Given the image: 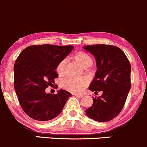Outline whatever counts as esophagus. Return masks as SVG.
<instances>
[{
  "mask_svg": "<svg viewBox=\"0 0 147 147\" xmlns=\"http://www.w3.org/2000/svg\"><path fill=\"white\" fill-rule=\"evenodd\" d=\"M75 96H76L78 98H81V97H83V94H76Z\"/></svg>",
  "mask_w": 147,
  "mask_h": 147,
  "instance_id": "esophagus-1",
  "label": "esophagus"
}]
</instances>
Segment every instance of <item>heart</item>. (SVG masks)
I'll return each mask as SVG.
<instances>
[{"mask_svg": "<svg viewBox=\"0 0 147 147\" xmlns=\"http://www.w3.org/2000/svg\"><path fill=\"white\" fill-rule=\"evenodd\" d=\"M74 58L80 63L82 67L88 64H92V59L88 53L85 52H78L74 55ZM67 59H63L57 65L56 71L59 74H63L65 71ZM88 80L86 78L80 77H67L61 80V86L64 89L71 92L78 93L82 92L88 85Z\"/></svg>", "mask_w": 147, "mask_h": 147, "instance_id": "obj_1", "label": "heart"}]
</instances>
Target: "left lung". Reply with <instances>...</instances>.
Segmentation results:
<instances>
[{"label":"left lung","instance_id":"obj_1","mask_svg":"<svg viewBox=\"0 0 147 147\" xmlns=\"http://www.w3.org/2000/svg\"><path fill=\"white\" fill-rule=\"evenodd\" d=\"M83 48L94 55L97 68L89 89L103 92L93 98L92 105L86 113L94 121L107 122L119 114L125 103L131 87L130 61L121 49L113 45L99 44Z\"/></svg>","mask_w":147,"mask_h":147}]
</instances>
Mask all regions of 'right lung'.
Wrapping results in <instances>:
<instances>
[{
  "label": "right lung",
  "instance_id": "add662e5",
  "mask_svg": "<svg viewBox=\"0 0 147 147\" xmlns=\"http://www.w3.org/2000/svg\"><path fill=\"white\" fill-rule=\"evenodd\" d=\"M73 48V45H31L17 58L14 87L22 108L30 118L46 122L60 114L71 94L64 90L47 94L45 90L55 83L57 65Z\"/></svg>",
  "mask_w": 147,
  "mask_h": 147
}]
</instances>
